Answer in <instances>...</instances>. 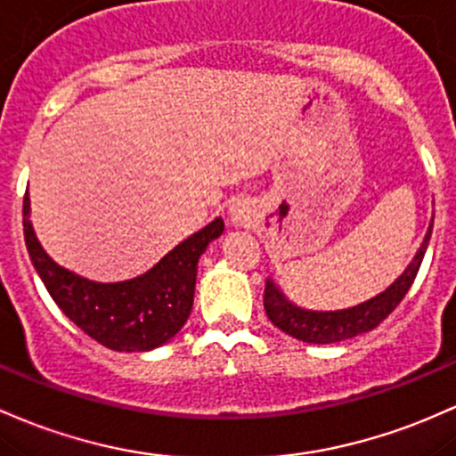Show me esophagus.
I'll list each match as a JSON object with an SVG mask.
<instances>
[{
	"instance_id": "esophagus-1",
	"label": "esophagus",
	"mask_w": 456,
	"mask_h": 456,
	"mask_svg": "<svg viewBox=\"0 0 456 456\" xmlns=\"http://www.w3.org/2000/svg\"><path fill=\"white\" fill-rule=\"evenodd\" d=\"M232 218H233V223H238V224H244L248 220V214H247V209L244 208H240V205H236V208H232Z\"/></svg>"
}]
</instances>
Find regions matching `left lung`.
I'll list each match as a JSON object with an SVG mask.
<instances>
[{
  "mask_svg": "<svg viewBox=\"0 0 456 456\" xmlns=\"http://www.w3.org/2000/svg\"><path fill=\"white\" fill-rule=\"evenodd\" d=\"M433 223L428 227L427 238H424L422 247L415 253L413 262L409 264L407 270L389 285L385 292L379 297L370 298V301L354 305L348 309H338V312H309L292 305L288 298L279 292V288L273 281H266L264 288V307H266V316L274 327H279L292 338L303 339L309 344H333L342 342V339L354 338L359 333H366L377 329L394 309L398 307L404 294L409 292L411 283L415 281L419 264H422L424 253H427L428 240H431Z\"/></svg>",
  "mask_w": 456,
  "mask_h": 456,
  "instance_id": "left-lung-1",
  "label": "left lung"
}]
</instances>
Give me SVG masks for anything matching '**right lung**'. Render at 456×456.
<instances>
[{
    "instance_id": "right-lung-1",
    "label": "right lung",
    "mask_w": 456,
    "mask_h": 456,
    "mask_svg": "<svg viewBox=\"0 0 456 456\" xmlns=\"http://www.w3.org/2000/svg\"><path fill=\"white\" fill-rule=\"evenodd\" d=\"M223 229V218L212 220L164 255L149 273L121 283H97L58 266L43 251L29 223L28 192L23 199L25 247L45 288L64 316L112 350L158 348L186 324L192 312L199 257Z\"/></svg>"
}]
</instances>
